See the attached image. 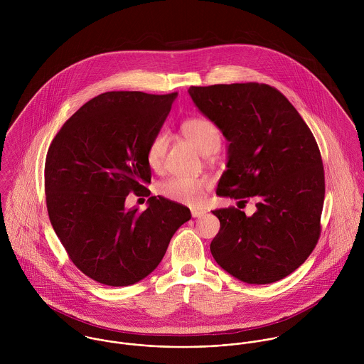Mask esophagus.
I'll return each instance as SVG.
<instances>
[{"instance_id": "1", "label": "esophagus", "mask_w": 364, "mask_h": 364, "mask_svg": "<svg viewBox=\"0 0 364 364\" xmlns=\"http://www.w3.org/2000/svg\"><path fill=\"white\" fill-rule=\"evenodd\" d=\"M191 213H192V217H202V215H205V214H206V211L199 210V208H192V210H191Z\"/></svg>"}]
</instances>
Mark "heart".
Here are the masks:
<instances>
[{
	"label": "heart",
	"mask_w": 364,
	"mask_h": 364,
	"mask_svg": "<svg viewBox=\"0 0 364 364\" xmlns=\"http://www.w3.org/2000/svg\"><path fill=\"white\" fill-rule=\"evenodd\" d=\"M185 137L202 153L211 154L221 146V133L218 126L208 117L195 116L182 123ZM168 146V136L164 132L156 133L147 147V162L151 168L158 169L162 165ZM208 182L205 178H183L172 176L158 185V192L173 202L189 206H199L206 196Z\"/></svg>",
	"instance_id": "b5f03b06"
}]
</instances>
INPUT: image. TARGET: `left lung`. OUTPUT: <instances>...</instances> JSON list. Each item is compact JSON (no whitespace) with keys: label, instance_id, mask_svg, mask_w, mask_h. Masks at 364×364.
I'll return each mask as SVG.
<instances>
[{"label":"left lung","instance_id":"8db88e82","mask_svg":"<svg viewBox=\"0 0 364 364\" xmlns=\"http://www.w3.org/2000/svg\"><path fill=\"white\" fill-rule=\"evenodd\" d=\"M199 110L230 141L218 196L255 198L258 210H213L215 262L251 283L277 282L310 257L321 235L325 173L318 144L296 107L259 82L191 87Z\"/></svg>","mask_w":364,"mask_h":364}]
</instances>
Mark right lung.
I'll use <instances>...</instances> for the list:
<instances>
[{
  "mask_svg": "<svg viewBox=\"0 0 364 364\" xmlns=\"http://www.w3.org/2000/svg\"><path fill=\"white\" fill-rule=\"evenodd\" d=\"M176 92L110 91L82 105L53 139L45 192L53 228L71 262L113 287L149 276L191 210L161 196L126 210L129 193L150 196L147 147Z\"/></svg>",
  "mask_w": 364,
  "mask_h": 364,
  "instance_id": "1",
  "label": "right lung"
}]
</instances>
